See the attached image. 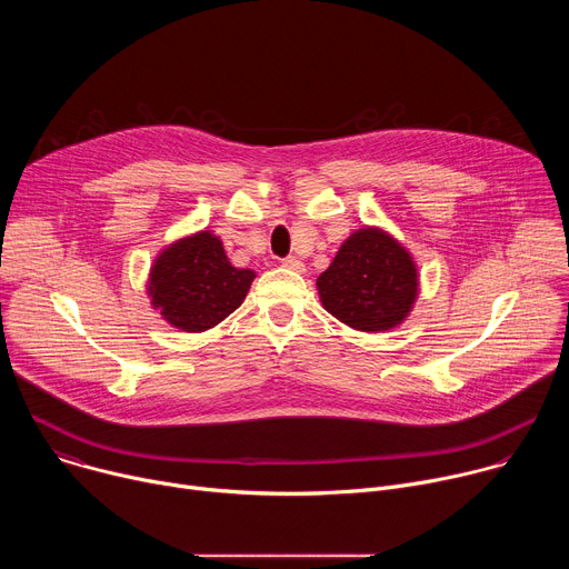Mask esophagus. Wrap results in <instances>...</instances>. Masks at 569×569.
<instances>
[{
	"instance_id": "obj_1",
	"label": "esophagus",
	"mask_w": 569,
	"mask_h": 569,
	"mask_svg": "<svg viewBox=\"0 0 569 569\" xmlns=\"http://www.w3.org/2000/svg\"><path fill=\"white\" fill-rule=\"evenodd\" d=\"M283 268H288V270H292V272H303V263H301L299 259H295V257L283 259Z\"/></svg>"
}]
</instances>
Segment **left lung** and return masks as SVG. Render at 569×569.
<instances>
[{
    "instance_id": "left-lung-1",
    "label": "left lung",
    "mask_w": 569,
    "mask_h": 569,
    "mask_svg": "<svg viewBox=\"0 0 569 569\" xmlns=\"http://www.w3.org/2000/svg\"><path fill=\"white\" fill-rule=\"evenodd\" d=\"M321 306L365 333L396 329L412 312L419 272L412 254L380 227L353 231L317 277Z\"/></svg>"
}]
</instances>
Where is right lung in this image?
I'll use <instances>...</instances> for the list:
<instances>
[{"label":"right lung","mask_w":569,"mask_h":569,"mask_svg":"<svg viewBox=\"0 0 569 569\" xmlns=\"http://www.w3.org/2000/svg\"><path fill=\"white\" fill-rule=\"evenodd\" d=\"M257 272L229 263L216 233L202 229L159 252L148 277V297L171 327L202 333L246 299Z\"/></svg>","instance_id":"obj_1"}]
</instances>
